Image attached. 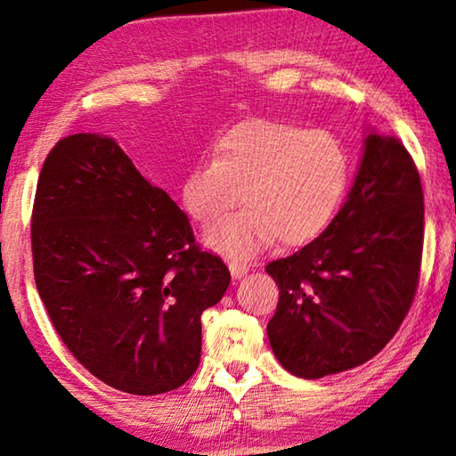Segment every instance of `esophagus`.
I'll use <instances>...</instances> for the list:
<instances>
[{"label": "esophagus", "instance_id": "1", "mask_svg": "<svg viewBox=\"0 0 456 456\" xmlns=\"http://www.w3.org/2000/svg\"><path fill=\"white\" fill-rule=\"evenodd\" d=\"M229 271H231V275H233V279H241V277L247 275V267H245V265H239V263H231Z\"/></svg>", "mask_w": 456, "mask_h": 456}]
</instances>
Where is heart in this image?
I'll return each instance as SVG.
<instances>
[{
  "label": "heart",
  "mask_w": 456,
  "mask_h": 456,
  "mask_svg": "<svg viewBox=\"0 0 456 456\" xmlns=\"http://www.w3.org/2000/svg\"><path fill=\"white\" fill-rule=\"evenodd\" d=\"M349 153L327 129L277 119H249L213 145L183 177V211L203 227L245 201V209L205 235L209 249L251 259L275 239L287 247L313 241L333 219L349 185Z\"/></svg>",
  "instance_id": "obj_1"
}]
</instances>
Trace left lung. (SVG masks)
I'll return each mask as SVG.
<instances>
[{
  "label": "left lung",
  "mask_w": 456,
  "mask_h": 456,
  "mask_svg": "<svg viewBox=\"0 0 456 456\" xmlns=\"http://www.w3.org/2000/svg\"><path fill=\"white\" fill-rule=\"evenodd\" d=\"M423 229V187L409 151L369 129L335 219L303 249L265 267L279 285L267 337L281 365L321 379L375 357L415 299Z\"/></svg>",
  "instance_id": "1"
}]
</instances>
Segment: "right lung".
<instances>
[{"label":"right lung","instance_id":"add662e5","mask_svg":"<svg viewBox=\"0 0 456 456\" xmlns=\"http://www.w3.org/2000/svg\"><path fill=\"white\" fill-rule=\"evenodd\" d=\"M31 251L49 319L91 375L159 395L200 367L201 313L225 295L229 269L113 137L76 134L49 151Z\"/></svg>","mask_w":456,"mask_h":456}]
</instances>
